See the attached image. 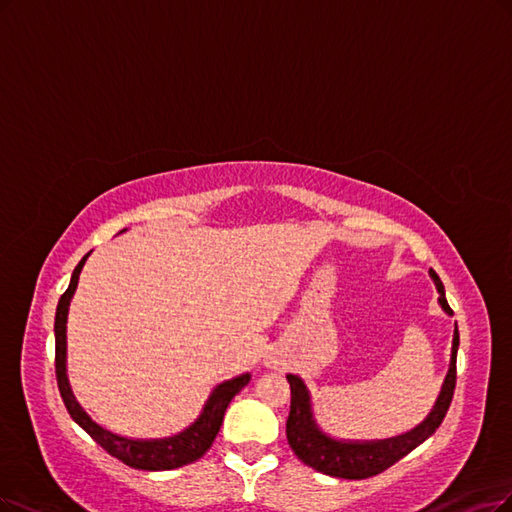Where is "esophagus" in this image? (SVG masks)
I'll return each mask as SVG.
<instances>
[{
	"mask_svg": "<svg viewBox=\"0 0 512 512\" xmlns=\"http://www.w3.org/2000/svg\"><path fill=\"white\" fill-rule=\"evenodd\" d=\"M263 365L270 369H280L282 367V358L276 352H268L266 358H263Z\"/></svg>",
	"mask_w": 512,
	"mask_h": 512,
	"instance_id": "esophagus-1",
	"label": "esophagus"
}]
</instances>
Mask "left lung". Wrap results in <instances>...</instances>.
I'll return each instance as SVG.
<instances>
[{
	"label": "left lung",
	"instance_id": "1",
	"mask_svg": "<svg viewBox=\"0 0 512 512\" xmlns=\"http://www.w3.org/2000/svg\"><path fill=\"white\" fill-rule=\"evenodd\" d=\"M430 278L434 280V287L439 291V306L447 316H453V310L447 304L445 287L441 278L434 270H428ZM460 346V333L458 323L453 327V342H451V358L449 369L445 375V382L441 392L434 401L430 413L426 418L413 426L411 430L396 434L390 439H375V441H346L335 439L318 426L312 409V396L299 375L289 373L287 380L291 384V411L287 420V439L295 456L306 466L323 472V475L337 477V479H367L373 475H380L394 462L405 458L409 451L422 445L430 434H434L445 418V413L451 405L453 390H456V358Z\"/></svg>",
	"mask_w": 512,
	"mask_h": 512
}]
</instances>
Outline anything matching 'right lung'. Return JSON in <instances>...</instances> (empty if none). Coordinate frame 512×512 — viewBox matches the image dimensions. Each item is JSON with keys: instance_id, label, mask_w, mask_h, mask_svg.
Returning <instances> with one entry per match:
<instances>
[{"instance_id": "add662e5", "label": "right lung", "mask_w": 512, "mask_h": 512, "mask_svg": "<svg viewBox=\"0 0 512 512\" xmlns=\"http://www.w3.org/2000/svg\"><path fill=\"white\" fill-rule=\"evenodd\" d=\"M126 232V230H122ZM120 232V234H122ZM90 253L82 257V261L75 266L69 287L61 295L59 306H56V316H54V344H56V382H59V390L63 396V403L73 418V422L80 428H84L90 437L97 441L109 456L118 458L130 468L137 470H173L181 468L185 464H192L198 458H202L204 453L211 449L217 432L223 422V413L230 405L234 396L249 384L251 373H240L232 380H225L217 384L200 411L198 418L183 428L177 434H170V437L164 439H130L122 437V434L111 432L103 428L101 424L94 422L86 409L75 399V394L69 384V375H67V316H69V304L73 299L75 289H78V280L82 274V268Z\"/></svg>"}]
</instances>
